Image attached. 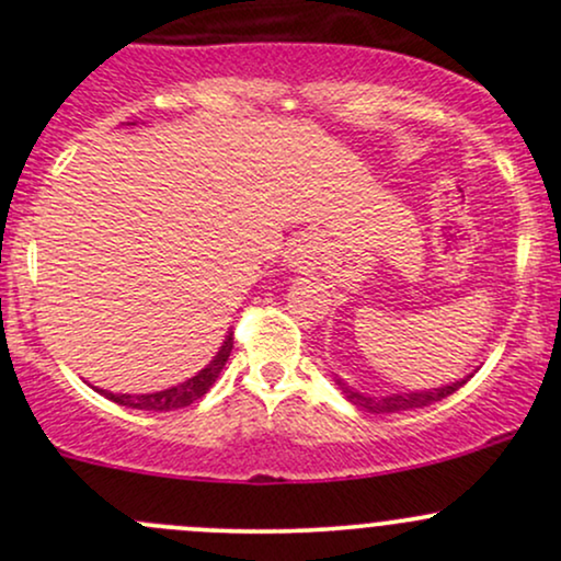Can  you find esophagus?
Here are the masks:
<instances>
[{
	"label": "esophagus",
	"mask_w": 561,
	"mask_h": 561,
	"mask_svg": "<svg viewBox=\"0 0 561 561\" xmlns=\"http://www.w3.org/2000/svg\"><path fill=\"white\" fill-rule=\"evenodd\" d=\"M321 259H324V248H321V240L317 234H298L285 250L287 266L300 274H308L313 272V268H319Z\"/></svg>",
	"instance_id": "obj_1"
}]
</instances>
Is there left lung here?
I'll list each match as a JSON object with an SVG mask.
<instances>
[{
  "label": "left lung",
  "instance_id": "obj_1",
  "mask_svg": "<svg viewBox=\"0 0 561 561\" xmlns=\"http://www.w3.org/2000/svg\"><path fill=\"white\" fill-rule=\"evenodd\" d=\"M472 377V375H469ZM469 377L459 379L454 385H443V388H433V390H420V392H390V396H364V392L353 390L351 385H345L343 379H337L340 390L345 392V398L358 409L369 411V414H398V411H409V409H422V405H430L435 401H443L448 398L450 392H456L459 388H465L469 382Z\"/></svg>",
  "mask_w": 561,
  "mask_h": 561
}]
</instances>
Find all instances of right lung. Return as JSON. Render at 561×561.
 <instances>
[{
    "mask_svg": "<svg viewBox=\"0 0 561 561\" xmlns=\"http://www.w3.org/2000/svg\"><path fill=\"white\" fill-rule=\"evenodd\" d=\"M234 347V334H227L224 345L218 347V353L214 356L205 369H199L195 377H190L186 382L176 385V388L169 390H158V392H141V396H131V392H111V390H100L96 392L105 398H111L113 403L126 405V409H141V411H173V409H184V405L195 403L197 398H203L205 392L214 388L216 377L221 375L224 364L229 362V353Z\"/></svg>",
    "mask_w": 561,
    "mask_h": 561,
    "instance_id": "add662e5",
    "label": "right lung"
}]
</instances>
